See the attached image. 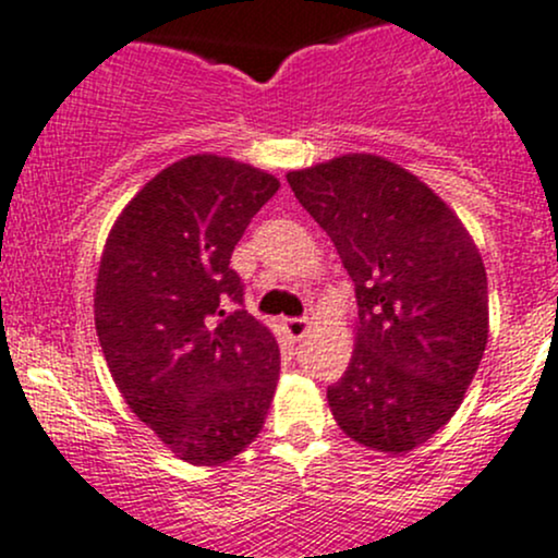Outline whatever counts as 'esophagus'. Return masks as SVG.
I'll return each mask as SVG.
<instances>
[{
  "label": "esophagus",
  "mask_w": 558,
  "mask_h": 558,
  "mask_svg": "<svg viewBox=\"0 0 558 558\" xmlns=\"http://www.w3.org/2000/svg\"><path fill=\"white\" fill-rule=\"evenodd\" d=\"M286 331H289L291 339H302L307 337L310 331V320L307 318H286Z\"/></svg>",
  "instance_id": "esophagus-1"
}]
</instances>
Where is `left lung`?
<instances>
[{"label": "left lung", "mask_w": 558, "mask_h": 558, "mask_svg": "<svg viewBox=\"0 0 558 558\" xmlns=\"http://www.w3.org/2000/svg\"><path fill=\"white\" fill-rule=\"evenodd\" d=\"M355 283V350L328 387L337 425L368 449L412 451L451 420L489 337L481 254L436 192L377 155L291 171Z\"/></svg>", "instance_id": "8db88e82"}]
</instances>
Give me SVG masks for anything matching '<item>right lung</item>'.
<instances>
[{"label":"right lung","mask_w":558,"mask_h":558,"mask_svg":"<svg viewBox=\"0 0 558 558\" xmlns=\"http://www.w3.org/2000/svg\"><path fill=\"white\" fill-rule=\"evenodd\" d=\"M280 181L219 155L160 171L117 216L93 294L107 366L179 460L221 465L259 436L280 374L272 331L238 310L230 267Z\"/></svg>","instance_id":"right-lung-1"}]
</instances>
